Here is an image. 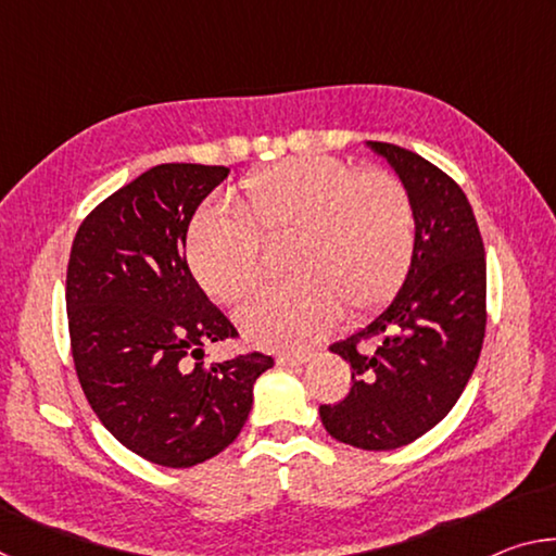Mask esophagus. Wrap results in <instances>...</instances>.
<instances>
[{"mask_svg": "<svg viewBox=\"0 0 556 556\" xmlns=\"http://www.w3.org/2000/svg\"><path fill=\"white\" fill-rule=\"evenodd\" d=\"M312 361V353H279L277 365H304Z\"/></svg>", "mask_w": 556, "mask_h": 556, "instance_id": "obj_1", "label": "esophagus"}]
</instances>
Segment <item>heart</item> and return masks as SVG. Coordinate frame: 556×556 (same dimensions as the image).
<instances>
[{
    "label": "heart",
    "instance_id": "heart-1",
    "mask_svg": "<svg viewBox=\"0 0 556 556\" xmlns=\"http://www.w3.org/2000/svg\"><path fill=\"white\" fill-rule=\"evenodd\" d=\"M230 208L203 205L186 235V262L205 294L235 304L260 279L262 242L289 240L287 287L238 308V326L260 348L296 351L331 331L341 306L365 316L407 277L417 220L412 195L390 172H365L304 154L250 174Z\"/></svg>",
    "mask_w": 556,
    "mask_h": 556
}]
</instances>
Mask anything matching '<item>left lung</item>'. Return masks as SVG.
I'll return each mask as SVG.
<instances>
[{
	"instance_id": "obj_1",
	"label": "left lung",
	"mask_w": 556,
	"mask_h": 556,
	"mask_svg": "<svg viewBox=\"0 0 556 556\" xmlns=\"http://www.w3.org/2000/svg\"><path fill=\"white\" fill-rule=\"evenodd\" d=\"M407 186L417 220L414 257L397 296L380 316L331 345L351 363V392L321 404L333 439L390 451L427 434L473 375L485 336V250L466 193L425 156L368 142ZM378 340L375 354L357 352Z\"/></svg>"
}]
</instances>
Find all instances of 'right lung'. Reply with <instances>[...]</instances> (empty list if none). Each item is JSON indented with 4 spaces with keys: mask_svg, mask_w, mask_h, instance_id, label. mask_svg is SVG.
I'll return each instance as SVG.
<instances>
[{
    "mask_svg": "<svg viewBox=\"0 0 556 556\" xmlns=\"http://www.w3.org/2000/svg\"><path fill=\"white\" fill-rule=\"evenodd\" d=\"M230 168L159 164L102 201L75 232L65 308L75 372L122 446L191 468L238 439L262 353L203 363V345L238 331L186 265L195 208Z\"/></svg>",
    "mask_w": 556,
    "mask_h": 556,
    "instance_id": "1",
    "label": "right lung"
}]
</instances>
